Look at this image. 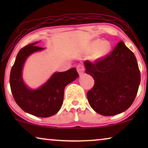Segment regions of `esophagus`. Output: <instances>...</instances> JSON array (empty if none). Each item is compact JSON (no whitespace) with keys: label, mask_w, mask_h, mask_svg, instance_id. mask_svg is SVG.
Segmentation results:
<instances>
[{"label":"esophagus","mask_w":148,"mask_h":148,"mask_svg":"<svg viewBox=\"0 0 148 148\" xmlns=\"http://www.w3.org/2000/svg\"><path fill=\"white\" fill-rule=\"evenodd\" d=\"M77 69L78 73L81 75H82L83 73H84L85 68L84 66L82 65V64H79V65L77 66Z\"/></svg>","instance_id":"esophagus-1"}]
</instances>
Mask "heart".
<instances>
[{
	"instance_id": "1",
	"label": "heart",
	"mask_w": 148,
	"mask_h": 148,
	"mask_svg": "<svg viewBox=\"0 0 148 148\" xmlns=\"http://www.w3.org/2000/svg\"><path fill=\"white\" fill-rule=\"evenodd\" d=\"M111 45L108 42L104 41L100 39H96L90 44L89 52L94 54V59L98 60L106 56L110 51Z\"/></svg>"
}]
</instances>
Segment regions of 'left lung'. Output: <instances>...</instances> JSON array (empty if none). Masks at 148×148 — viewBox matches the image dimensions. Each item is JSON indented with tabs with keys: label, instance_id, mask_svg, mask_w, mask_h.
Instances as JSON below:
<instances>
[{
	"label": "left lung",
	"instance_id": "8db88e82",
	"mask_svg": "<svg viewBox=\"0 0 148 148\" xmlns=\"http://www.w3.org/2000/svg\"><path fill=\"white\" fill-rule=\"evenodd\" d=\"M86 73L94 79L87 93L89 104L97 113L112 116L124 112L133 104L141 81L134 54L119 42L108 55L94 62H84Z\"/></svg>",
	"mask_w": 148,
	"mask_h": 148
}]
</instances>
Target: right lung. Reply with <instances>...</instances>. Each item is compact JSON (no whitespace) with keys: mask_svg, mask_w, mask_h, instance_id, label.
Instances as JSON below:
<instances>
[{"mask_svg":"<svg viewBox=\"0 0 148 148\" xmlns=\"http://www.w3.org/2000/svg\"><path fill=\"white\" fill-rule=\"evenodd\" d=\"M38 42L28 44L18 52L10 74V86L14 100L25 112L38 117H49L56 114L63 102L64 88L79 77L75 68L56 72L36 90L28 88L22 78V70L26 59L43 48L36 46Z\"/></svg>","mask_w":148,"mask_h":148,"instance_id":"obj_1","label":"right lung"}]
</instances>
